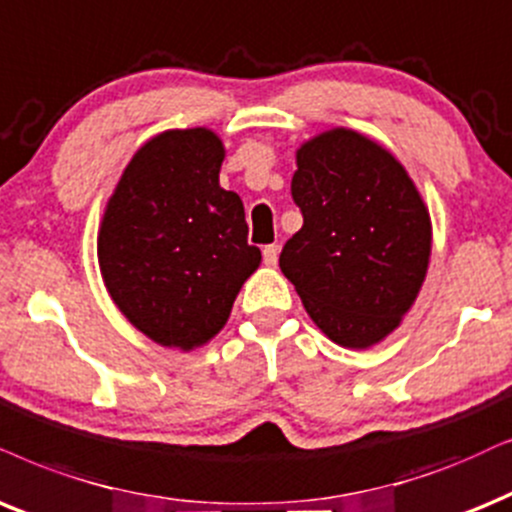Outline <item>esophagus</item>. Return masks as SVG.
Returning <instances> with one entry per match:
<instances>
[{
	"label": "esophagus",
	"mask_w": 512,
	"mask_h": 512,
	"mask_svg": "<svg viewBox=\"0 0 512 512\" xmlns=\"http://www.w3.org/2000/svg\"><path fill=\"white\" fill-rule=\"evenodd\" d=\"M262 255H264V264H267V267H276V262H278V245H264Z\"/></svg>",
	"instance_id": "esophagus-1"
}]
</instances>
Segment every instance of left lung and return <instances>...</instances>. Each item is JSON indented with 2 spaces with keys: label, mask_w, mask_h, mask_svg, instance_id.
<instances>
[{
  "label": "left lung",
  "mask_w": 512,
  "mask_h": 512,
  "mask_svg": "<svg viewBox=\"0 0 512 512\" xmlns=\"http://www.w3.org/2000/svg\"><path fill=\"white\" fill-rule=\"evenodd\" d=\"M293 200L304 224L278 267L335 345L368 349L399 328L428 274V205L394 155L347 127L297 148Z\"/></svg>",
  "instance_id": "obj_1"
}]
</instances>
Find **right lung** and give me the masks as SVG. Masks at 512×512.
Here are the masks:
<instances>
[{
	"instance_id": "right-lung-1",
	"label": "right lung",
	"mask_w": 512,
	"mask_h": 512,
	"mask_svg": "<svg viewBox=\"0 0 512 512\" xmlns=\"http://www.w3.org/2000/svg\"><path fill=\"white\" fill-rule=\"evenodd\" d=\"M224 153L208 127L155 134L122 172L96 238L103 283L125 319L181 352L222 331L262 262L243 200L219 186Z\"/></svg>"
}]
</instances>
